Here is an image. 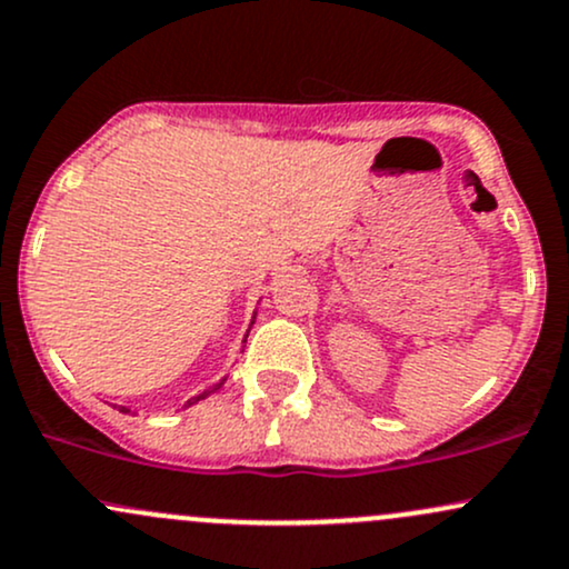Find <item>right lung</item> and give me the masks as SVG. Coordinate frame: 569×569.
<instances>
[{"label": "right lung", "instance_id": "obj_1", "mask_svg": "<svg viewBox=\"0 0 569 569\" xmlns=\"http://www.w3.org/2000/svg\"><path fill=\"white\" fill-rule=\"evenodd\" d=\"M252 322H254V317H252ZM252 322H250V325H252ZM244 341H247V338H244ZM222 381H226V379H222ZM222 381H217V385H214V387L203 389V392H199V395H196V398H190V400H188V403H184V408H188V406H193V403H199V400H203V398H209V395H212V392H214V389H220V387H222ZM120 411H123V413H129V408H126V406H120Z\"/></svg>", "mask_w": 569, "mask_h": 569}]
</instances>
